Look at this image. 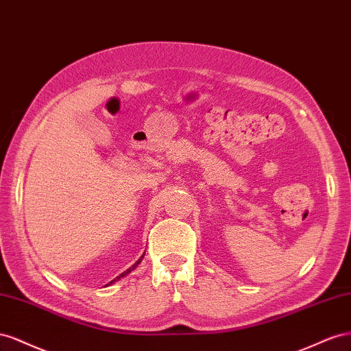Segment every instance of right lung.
I'll return each instance as SVG.
<instances>
[{"instance_id":"right-lung-1","label":"right lung","mask_w":351,"mask_h":351,"mask_svg":"<svg viewBox=\"0 0 351 351\" xmlns=\"http://www.w3.org/2000/svg\"><path fill=\"white\" fill-rule=\"evenodd\" d=\"M138 263H139V262H136V265H138ZM136 265H134V266H132V269H134V267H135V266H136ZM132 269H128V270H126V272H123V274H122V275H120V276H117V279H120V278H122V276H125V275H128V274H129V272H131V270H132ZM114 281H116V279H114ZM112 282H113V281H112ZM112 282H110V284H112Z\"/></svg>"}]
</instances>
